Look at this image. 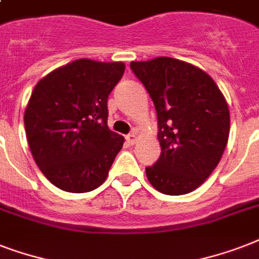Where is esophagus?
<instances>
[{
	"label": "esophagus",
	"instance_id": "1",
	"mask_svg": "<svg viewBox=\"0 0 259 259\" xmlns=\"http://www.w3.org/2000/svg\"><path fill=\"white\" fill-rule=\"evenodd\" d=\"M126 141L129 142L130 145H134V144H137L138 141V136L136 133H130L126 136Z\"/></svg>",
	"mask_w": 259,
	"mask_h": 259
}]
</instances>
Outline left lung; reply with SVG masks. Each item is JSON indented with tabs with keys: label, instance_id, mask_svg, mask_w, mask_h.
<instances>
[{
	"label": "left lung",
	"instance_id": "1",
	"mask_svg": "<svg viewBox=\"0 0 259 259\" xmlns=\"http://www.w3.org/2000/svg\"><path fill=\"white\" fill-rule=\"evenodd\" d=\"M157 111L161 156L146 168L158 192L185 195L217 168L230 134L225 95L207 72L191 63L160 56L132 62Z\"/></svg>",
	"mask_w": 259,
	"mask_h": 259
}]
</instances>
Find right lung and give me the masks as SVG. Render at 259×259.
Instances as JSON below:
<instances>
[{"instance_id":"obj_1","label":"right lung","mask_w":259,"mask_h":259,"mask_svg":"<svg viewBox=\"0 0 259 259\" xmlns=\"http://www.w3.org/2000/svg\"><path fill=\"white\" fill-rule=\"evenodd\" d=\"M125 63L78 59L34 86L24 114L26 140L42 175L66 192L105 183L125 138L107 126V98Z\"/></svg>"}]
</instances>
